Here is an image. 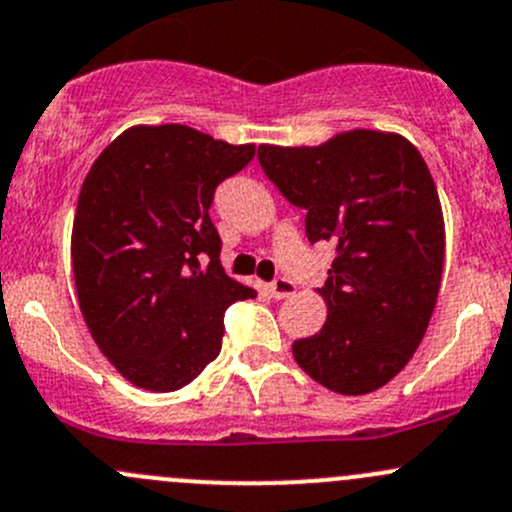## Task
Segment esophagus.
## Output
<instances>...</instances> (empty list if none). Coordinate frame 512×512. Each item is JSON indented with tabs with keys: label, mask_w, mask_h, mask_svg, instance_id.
Returning a JSON list of instances; mask_svg holds the SVG:
<instances>
[{
	"label": "esophagus",
	"mask_w": 512,
	"mask_h": 512,
	"mask_svg": "<svg viewBox=\"0 0 512 512\" xmlns=\"http://www.w3.org/2000/svg\"><path fill=\"white\" fill-rule=\"evenodd\" d=\"M267 292H270L272 299H285L289 294H294V282L287 280V277H277L267 285Z\"/></svg>",
	"instance_id": "esophagus-1"
}]
</instances>
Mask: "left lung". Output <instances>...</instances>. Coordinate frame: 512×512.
I'll return each instance as SVG.
<instances>
[{"instance_id":"1","label":"left lung","mask_w":512,"mask_h":512,"mask_svg":"<svg viewBox=\"0 0 512 512\" xmlns=\"http://www.w3.org/2000/svg\"><path fill=\"white\" fill-rule=\"evenodd\" d=\"M262 170L307 213L309 242L337 247L317 289L319 334L292 344L317 384L361 396L389 384L414 356L441 287V200L426 160L399 133H337L322 146L257 148Z\"/></svg>"}]
</instances>
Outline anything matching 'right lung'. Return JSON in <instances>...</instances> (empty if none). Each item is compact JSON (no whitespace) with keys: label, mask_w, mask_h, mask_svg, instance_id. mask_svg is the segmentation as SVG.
Instances as JSON below:
<instances>
[{"label":"right lung","mask_w":512,"mask_h":512,"mask_svg":"<svg viewBox=\"0 0 512 512\" xmlns=\"http://www.w3.org/2000/svg\"><path fill=\"white\" fill-rule=\"evenodd\" d=\"M255 158L180 123L133 126L91 165L71 232L91 337L146 391L190 384L223 347V314L255 289L225 275L215 188Z\"/></svg>","instance_id":"add662e5"}]
</instances>
